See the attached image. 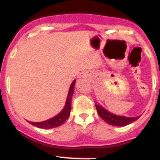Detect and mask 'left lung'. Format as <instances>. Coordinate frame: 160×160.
<instances>
[{"label": "left lung", "instance_id": "8db88e82", "mask_svg": "<svg viewBox=\"0 0 160 160\" xmlns=\"http://www.w3.org/2000/svg\"><path fill=\"white\" fill-rule=\"evenodd\" d=\"M96 109H97L98 114L106 122L116 127H122V126H127L131 122H135V120L138 119L139 116L137 117H125L119 116V115H115L112 113L107 111L106 109L103 108L102 106L95 104Z\"/></svg>", "mask_w": 160, "mask_h": 160}]
</instances>
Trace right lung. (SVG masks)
I'll list each match as a JSON object with an SVG mask.
<instances>
[{
    "instance_id": "1",
    "label": "right lung",
    "mask_w": 160,
    "mask_h": 160,
    "mask_svg": "<svg viewBox=\"0 0 160 160\" xmlns=\"http://www.w3.org/2000/svg\"><path fill=\"white\" fill-rule=\"evenodd\" d=\"M75 80L73 81L71 83L69 90V93L67 95V99H66V104H65L64 108L62 109V111H61L58 114H57L56 116L53 118L48 119L46 121H43V122H29V123L32 124V126H35L38 128H42V129H50V128H58L62 124L64 123L66 121L70 114V110H71V99L72 96L73 94V90H74V84H75Z\"/></svg>"
}]
</instances>
